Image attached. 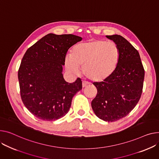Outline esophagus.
I'll return each instance as SVG.
<instances>
[{
	"label": "esophagus",
	"instance_id": "1",
	"mask_svg": "<svg viewBox=\"0 0 159 159\" xmlns=\"http://www.w3.org/2000/svg\"><path fill=\"white\" fill-rule=\"evenodd\" d=\"M88 86V84L86 82H84V81L82 82V88H83L87 87Z\"/></svg>",
	"mask_w": 159,
	"mask_h": 159
}]
</instances>
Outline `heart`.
Here are the masks:
<instances>
[{
    "mask_svg": "<svg viewBox=\"0 0 159 159\" xmlns=\"http://www.w3.org/2000/svg\"><path fill=\"white\" fill-rule=\"evenodd\" d=\"M120 59V48L115 43L95 39L74 46L71 54L65 57V65L73 73H77L79 67H82V73L88 79L100 82L112 75Z\"/></svg>",
    "mask_w": 159,
    "mask_h": 159,
    "instance_id": "heart-1",
    "label": "heart"
}]
</instances>
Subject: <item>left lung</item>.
Returning <instances> with one entry per match:
<instances>
[{"instance_id": "1", "label": "left lung", "mask_w": 159, "mask_h": 159, "mask_svg": "<svg viewBox=\"0 0 159 159\" xmlns=\"http://www.w3.org/2000/svg\"><path fill=\"white\" fill-rule=\"evenodd\" d=\"M106 37L118 46L120 59L109 78L93 83L98 93L91 102V107L100 119L112 122L127 116L138 103L144 70L138 51L125 38L118 34Z\"/></svg>"}]
</instances>
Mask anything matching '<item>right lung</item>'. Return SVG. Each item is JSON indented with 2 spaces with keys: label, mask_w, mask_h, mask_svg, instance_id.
<instances>
[{
  "label": "right lung",
  "mask_w": 159,
  "mask_h": 159,
  "mask_svg": "<svg viewBox=\"0 0 159 159\" xmlns=\"http://www.w3.org/2000/svg\"><path fill=\"white\" fill-rule=\"evenodd\" d=\"M81 40L73 34L50 33L26 51L18 73L20 95L38 118L55 121L65 116L73 96L82 89L80 78L68 83L62 73L68 49Z\"/></svg>",
  "instance_id": "1"
}]
</instances>
